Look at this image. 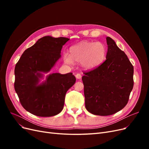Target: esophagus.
I'll list each match as a JSON object with an SVG mask.
<instances>
[{"mask_svg":"<svg viewBox=\"0 0 149 149\" xmlns=\"http://www.w3.org/2000/svg\"><path fill=\"white\" fill-rule=\"evenodd\" d=\"M75 76H76V78L79 79H80L81 78V74H79V73H76Z\"/></svg>","mask_w":149,"mask_h":149,"instance_id":"esophagus-1","label":"esophagus"}]
</instances>
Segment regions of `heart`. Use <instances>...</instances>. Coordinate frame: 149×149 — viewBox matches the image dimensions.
<instances>
[{
	"label": "heart",
	"instance_id": "1",
	"mask_svg": "<svg viewBox=\"0 0 149 149\" xmlns=\"http://www.w3.org/2000/svg\"><path fill=\"white\" fill-rule=\"evenodd\" d=\"M70 55L63 54V60L66 64L71 65L74 61L81 62L83 68L86 70H91L101 65L104 61L107 49L100 42H82L71 47Z\"/></svg>",
	"mask_w": 149,
	"mask_h": 149
}]
</instances>
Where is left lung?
<instances>
[{
    "mask_svg": "<svg viewBox=\"0 0 149 149\" xmlns=\"http://www.w3.org/2000/svg\"><path fill=\"white\" fill-rule=\"evenodd\" d=\"M106 41V60L82 77L86 109L104 116L123 109L134 86L133 65L113 40L107 37Z\"/></svg>",
    "mask_w": 149,
    "mask_h": 149,
    "instance_id": "left-lung-1",
    "label": "left lung"
}]
</instances>
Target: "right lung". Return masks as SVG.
Wrapping results in <instances>:
<instances>
[{"mask_svg":"<svg viewBox=\"0 0 149 149\" xmlns=\"http://www.w3.org/2000/svg\"><path fill=\"white\" fill-rule=\"evenodd\" d=\"M70 39L46 36L22 54L15 67L14 88L24 109L40 117L57 115L63 109L68 90L76 82L72 73H52L38 84L61 57L63 46Z\"/></svg>","mask_w":149,"mask_h":149,"instance_id":"right-lung-1","label":"right lung"}]
</instances>
